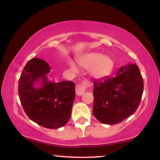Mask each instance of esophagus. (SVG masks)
I'll return each instance as SVG.
<instances>
[{"label":"esophagus","mask_w":160,"mask_h":160,"mask_svg":"<svg viewBox=\"0 0 160 160\" xmlns=\"http://www.w3.org/2000/svg\"><path fill=\"white\" fill-rule=\"evenodd\" d=\"M87 84H85V83H83L82 84H78L77 87H76V95L78 96L82 95L85 92V87H87Z\"/></svg>","instance_id":"1"}]
</instances>
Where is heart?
Returning a JSON list of instances; mask_svg holds the SVG:
<instances>
[{
    "instance_id": "heart-1",
    "label": "heart",
    "mask_w": 160,
    "mask_h": 160,
    "mask_svg": "<svg viewBox=\"0 0 160 160\" xmlns=\"http://www.w3.org/2000/svg\"><path fill=\"white\" fill-rule=\"evenodd\" d=\"M78 62L83 68L89 70L92 77L101 79L110 75L114 68L115 62L111 56L103 55L100 52H89L78 59ZM69 66L72 71H77L73 62L69 61Z\"/></svg>"
}]
</instances>
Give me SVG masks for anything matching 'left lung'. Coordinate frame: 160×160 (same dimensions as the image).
Masks as SVG:
<instances>
[{"instance_id":"obj_1","label":"left lung","mask_w":160,"mask_h":160,"mask_svg":"<svg viewBox=\"0 0 160 160\" xmlns=\"http://www.w3.org/2000/svg\"><path fill=\"white\" fill-rule=\"evenodd\" d=\"M93 115L102 124H115L137 110L143 81L135 64L122 66L113 77L94 81Z\"/></svg>"}]
</instances>
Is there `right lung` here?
<instances>
[{"instance_id":"right-lung-1","label":"right lung","mask_w":160,"mask_h":160,"mask_svg":"<svg viewBox=\"0 0 160 160\" xmlns=\"http://www.w3.org/2000/svg\"><path fill=\"white\" fill-rule=\"evenodd\" d=\"M51 68L47 62L32 58L22 72L18 84L21 104L28 117L49 129L63 127L71 117L75 98V84L69 81L49 82ZM38 83L39 88L35 87Z\"/></svg>"}]
</instances>
